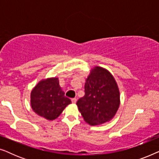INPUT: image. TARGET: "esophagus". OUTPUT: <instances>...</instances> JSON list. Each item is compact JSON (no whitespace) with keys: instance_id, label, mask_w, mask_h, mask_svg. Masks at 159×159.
Wrapping results in <instances>:
<instances>
[{"instance_id":"esophagus-1","label":"esophagus","mask_w":159,"mask_h":159,"mask_svg":"<svg viewBox=\"0 0 159 159\" xmlns=\"http://www.w3.org/2000/svg\"><path fill=\"white\" fill-rule=\"evenodd\" d=\"M71 102H72V103H76V102H77V99L76 98H72L71 99Z\"/></svg>"}]
</instances>
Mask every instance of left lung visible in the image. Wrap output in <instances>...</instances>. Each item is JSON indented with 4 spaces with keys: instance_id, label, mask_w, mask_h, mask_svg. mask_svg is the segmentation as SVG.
Segmentation results:
<instances>
[{
    "instance_id": "8db88e82",
    "label": "left lung",
    "mask_w": 159,
    "mask_h": 159,
    "mask_svg": "<svg viewBox=\"0 0 159 159\" xmlns=\"http://www.w3.org/2000/svg\"><path fill=\"white\" fill-rule=\"evenodd\" d=\"M120 96L117 84L106 69L95 66L84 84V95L77 106L84 120L90 125L110 121L118 110Z\"/></svg>"
}]
</instances>
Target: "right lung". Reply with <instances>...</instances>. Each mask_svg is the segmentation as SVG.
<instances>
[{"label": "right lung", "mask_w": 159, "mask_h": 159, "mask_svg": "<svg viewBox=\"0 0 159 159\" xmlns=\"http://www.w3.org/2000/svg\"><path fill=\"white\" fill-rule=\"evenodd\" d=\"M71 103V100L64 95L56 77L41 80L31 92L32 108L48 120L57 118Z\"/></svg>", "instance_id": "right-lung-1"}]
</instances>
